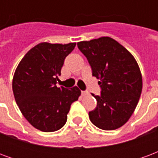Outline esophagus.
Returning <instances> with one entry per match:
<instances>
[{
  "instance_id": "1",
  "label": "esophagus",
  "mask_w": 158,
  "mask_h": 158,
  "mask_svg": "<svg viewBox=\"0 0 158 158\" xmlns=\"http://www.w3.org/2000/svg\"><path fill=\"white\" fill-rule=\"evenodd\" d=\"M81 93H82L83 96H86L89 95V92H88V91H85V90H83V91H81Z\"/></svg>"
}]
</instances>
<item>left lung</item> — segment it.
Instances as JSON below:
<instances>
[{"instance_id":"1","label":"left lung","mask_w":158,"mask_h":158,"mask_svg":"<svg viewBox=\"0 0 158 158\" xmlns=\"http://www.w3.org/2000/svg\"><path fill=\"white\" fill-rule=\"evenodd\" d=\"M85 56L92 75L102 89L100 96H92L97 106L89 113L94 125L104 130L123 126L134 113L142 90V76L139 65L130 52L115 40L101 37L78 42Z\"/></svg>"}]
</instances>
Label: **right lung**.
Segmentation results:
<instances>
[{
	"label": "right lung",
	"instance_id": "right-lung-1",
	"mask_svg": "<svg viewBox=\"0 0 158 158\" xmlns=\"http://www.w3.org/2000/svg\"><path fill=\"white\" fill-rule=\"evenodd\" d=\"M75 45L40 43L26 53L16 69L12 79L16 102L28 122L40 131L62 128L71 104L81 95L77 86L66 89L56 85L66 56Z\"/></svg>",
	"mask_w": 158,
	"mask_h": 158
}]
</instances>
